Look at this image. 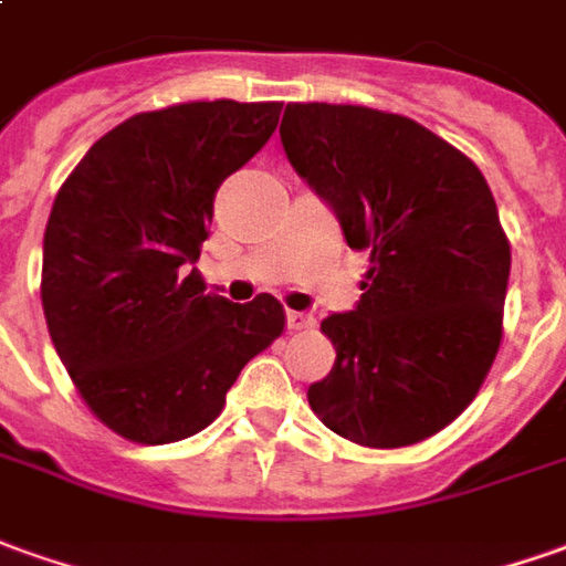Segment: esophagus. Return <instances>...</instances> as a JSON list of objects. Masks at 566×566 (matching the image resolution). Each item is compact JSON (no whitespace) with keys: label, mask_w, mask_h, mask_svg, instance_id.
<instances>
[{"label":"esophagus","mask_w":566,"mask_h":566,"mask_svg":"<svg viewBox=\"0 0 566 566\" xmlns=\"http://www.w3.org/2000/svg\"><path fill=\"white\" fill-rule=\"evenodd\" d=\"M286 326H290L292 333H302V329H311V326H314V317L305 314V311H290V314H286Z\"/></svg>","instance_id":"1"}]
</instances>
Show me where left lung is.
<instances>
[{"mask_svg":"<svg viewBox=\"0 0 566 566\" xmlns=\"http://www.w3.org/2000/svg\"><path fill=\"white\" fill-rule=\"evenodd\" d=\"M280 142L350 249L369 252L357 307L321 323L335 366L307 403L373 450L438 434L502 342L512 245L486 178L416 119L373 107L286 104Z\"/></svg>","mask_w":566,"mask_h":566,"instance_id":"obj_1","label":"left lung"}]
</instances>
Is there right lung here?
Here are the masks:
<instances>
[{
    "label": "right lung",
    "instance_id": "right-lung-1",
    "mask_svg": "<svg viewBox=\"0 0 566 566\" xmlns=\"http://www.w3.org/2000/svg\"><path fill=\"white\" fill-rule=\"evenodd\" d=\"M283 104L190 101L107 132L54 197L42 311L54 350L101 422L175 443L224 409L231 385L286 326L261 292L206 295L197 259L221 181L274 135Z\"/></svg>",
    "mask_w": 566,
    "mask_h": 566
}]
</instances>
